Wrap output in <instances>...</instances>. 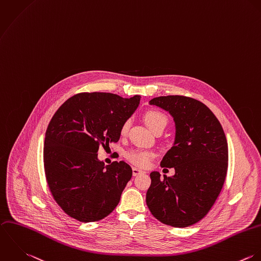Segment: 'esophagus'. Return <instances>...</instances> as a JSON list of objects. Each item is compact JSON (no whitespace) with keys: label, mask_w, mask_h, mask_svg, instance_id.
<instances>
[{"label":"esophagus","mask_w":261,"mask_h":261,"mask_svg":"<svg viewBox=\"0 0 261 261\" xmlns=\"http://www.w3.org/2000/svg\"><path fill=\"white\" fill-rule=\"evenodd\" d=\"M144 173H145V172H144L143 170H140V169H138V168H136V167L133 168V175H134V176H138V175H140V174Z\"/></svg>","instance_id":"obj_1"}]
</instances>
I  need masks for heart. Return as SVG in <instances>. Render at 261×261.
Here are the masks:
<instances>
[{
    "instance_id": "b5f03b06",
    "label": "heart",
    "mask_w": 261,
    "mask_h": 261,
    "mask_svg": "<svg viewBox=\"0 0 261 261\" xmlns=\"http://www.w3.org/2000/svg\"><path fill=\"white\" fill-rule=\"evenodd\" d=\"M144 119L147 125L154 133H157L159 130H164V128L168 124L167 115L164 112L156 109L148 110L144 115ZM128 128H129V121L125 120L120 127L121 136H125L128 132ZM155 156H156L155 152L151 150H145V149H134V150L127 151L124 154V157L128 162L142 168L149 166V164L155 158Z\"/></svg>"
}]
</instances>
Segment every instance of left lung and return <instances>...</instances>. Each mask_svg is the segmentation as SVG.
<instances>
[{"label":"left lung","instance_id":"1","mask_svg":"<svg viewBox=\"0 0 261 261\" xmlns=\"http://www.w3.org/2000/svg\"><path fill=\"white\" fill-rule=\"evenodd\" d=\"M174 117L173 147L161 161V167L175 169L174 176L150 174L151 185L146 202L161 223L176 228L200 221L218 198L228 170V143L224 129L202 102L187 96L153 98Z\"/></svg>","mask_w":261,"mask_h":261}]
</instances>
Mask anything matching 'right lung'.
Listing matches in <instances>:
<instances>
[{
    "label": "right lung",
    "instance_id": "add662e5",
    "mask_svg": "<svg viewBox=\"0 0 261 261\" xmlns=\"http://www.w3.org/2000/svg\"><path fill=\"white\" fill-rule=\"evenodd\" d=\"M141 96L122 98L83 92L69 98L50 119L43 163L50 193L62 210L83 223L107 217L118 204L133 171L123 161L104 165L100 147L116 143L120 127L139 106Z\"/></svg>",
    "mask_w": 261,
    "mask_h": 261
}]
</instances>
